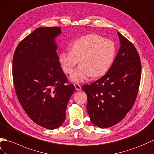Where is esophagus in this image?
Masks as SVG:
<instances>
[{"label": "esophagus", "instance_id": "obj_1", "mask_svg": "<svg viewBox=\"0 0 154 154\" xmlns=\"http://www.w3.org/2000/svg\"><path fill=\"white\" fill-rule=\"evenodd\" d=\"M74 87L76 88V90L78 91L81 90V86L79 84H74Z\"/></svg>", "mask_w": 154, "mask_h": 154}]
</instances>
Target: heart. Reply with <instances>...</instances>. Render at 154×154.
Here are the masks:
<instances>
[{"instance_id": "b5f03b06", "label": "heart", "mask_w": 154, "mask_h": 154, "mask_svg": "<svg viewBox=\"0 0 154 154\" xmlns=\"http://www.w3.org/2000/svg\"><path fill=\"white\" fill-rule=\"evenodd\" d=\"M70 49L61 52L59 60L64 72L70 74L80 60L81 64L70 77L74 82H82L90 76H103L110 68L116 54L115 43L96 34H89L74 41Z\"/></svg>"}]
</instances>
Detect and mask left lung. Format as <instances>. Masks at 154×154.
<instances>
[{"label":"left lung","mask_w":154,"mask_h":154,"mask_svg":"<svg viewBox=\"0 0 154 154\" xmlns=\"http://www.w3.org/2000/svg\"><path fill=\"white\" fill-rule=\"evenodd\" d=\"M121 47L103 76L82 90L87 94V109L92 123L109 128L119 123L134 105L140 83L142 65L137 50L118 32Z\"/></svg>","instance_id":"8db88e82"}]
</instances>
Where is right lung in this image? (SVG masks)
<instances>
[{"instance_id": "add662e5", "label": "right lung", "mask_w": 154, "mask_h": 154, "mask_svg": "<svg viewBox=\"0 0 154 154\" xmlns=\"http://www.w3.org/2000/svg\"><path fill=\"white\" fill-rule=\"evenodd\" d=\"M60 27L35 29L17 46L12 60L14 86L23 110L42 127L63 123L68 102L75 91L63 72L54 38Z\"/></svg>"}]
</instances>
